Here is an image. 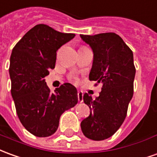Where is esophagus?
I'll list each match as a JSON object with an SVG mask.
<instances>
[{"label": "esophagus", "mask_w": 157, "mask_h": 157, "mask_svg": "<svg viewBox=\"0 0 157 157\" xmlns=\"http://www.w3.org/2000/svg\"><path fill=\"white\" fill-rule=\"evenodd\" d=\"M77 96H78V101L80 103H82L83 101V93L81 92V91H79L78 93H77Z\"/></svg>", "instance_id": "obj_1"}]
</instances>
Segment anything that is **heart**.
<instances>
[{
  "instance_id": "obj_1",
  "label": "heart",
  "mask_w": 157,
  "mask_h": 157,
  "mask_svg": "<svg viewBox=\"0 0 157 157\" xmlns=\"http://www.w3.org/2000/svg\"><path fill=\"white\" fill-rule=\"evenodd\" d=\"M82 48H83V47H82Z\"/></svg>"
}]
</instances>
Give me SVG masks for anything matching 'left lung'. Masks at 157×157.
Here are the masks:
<instances>
[{"instance_id": "8db88e82", "label": "left lung", "mask_w": 157, "mask_h": 157, "mask_svg": "<svg viewBox=\"0 0 157 157\" xmlns=\"http://www.w3.org/2000/svg\"><path fill=\"white\" fill-rule=\"evenodd\" d=\"M81 37L94 51L90 81L103 84L95 99L86 93L83 95V101L91 111L81 122V128L86 138L104 140L117 132L127 117L133 95L136 72L133 54L116 33L81 35Z\"/></svg>"}]
</instances>
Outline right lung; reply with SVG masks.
I'll return each instance as SVG.
<instances>
[{
    "label": "right lung",
    "instance_id": "right-lung-1",
    "mask_svg": "<svg viewBox=\"0 0 157 157\" xmlns=\"http://www.w3.org/2000/svg\"><path fill=\"white\" fill-rule=\"evenodd\" d=\"M75 36L40 24L29 29L13 49L11 94L22 125L36 137L52 135L61 115L78 102L77 90L71 83H63L53 94L45 82V76L55 67L57 51Z\"/></svg>",
    "mask_w": 157,
    "mask_h": 157
}]
</instances>
